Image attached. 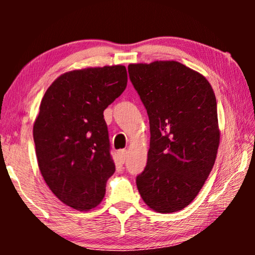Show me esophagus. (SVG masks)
<instances>
[{
  "instance_id": "obj_1",
  "label": "esophagus",
  "mask_w": 255,
  "mask_h": 255,
  "mask_svg": "<svg viewBox=\"0 0 255 255\" xmlns=\"http://www.w3.org/2000/svg\"><path fill=\"white\" fill-rule=\"evenodd\" d=\"M118 155H120V159L122 162H125V160L128 158V151L127 149H121L120 152H118Z\"/></svg>"
}]
</instances>
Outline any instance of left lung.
<instances>
[{
  "mask_svg": "<svg viewBox=\"0 0 255 255\" xmlns=\"http://www.w3.org/2000/svg\"><path fill=\"white\" fill-rule=\"evenodd\" d=\"M128 68L151 131L147 165L135 180L139 194L160 214L182 210L215 165L221 134L215 93L203 75L177 61Z\"/></svg>",
  "mask_w": 255,
  "mask_h": 255,
  "instance_id": "1",
  "label": "left lung"
}]
</instances>
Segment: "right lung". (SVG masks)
Masks as SVG:
<instances>
[{"instance_id": "obj_1", "label": "right lung", "mask_w": 255, "mask_h": 255, "mask_svg": "<svg viewBox=\"0 0 255 255\" xmlns=\"http://www.w3.org/2000/svg\"><path fill=\"white\" fill-rule=\"evenodd\" d=\"M127 85L125 66L75 69L41 100L33 124L38 166L52 193L75 210L96 208L115 173L103 111Z\"/></svg>"}]
</instances>
